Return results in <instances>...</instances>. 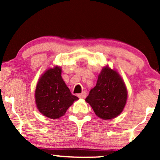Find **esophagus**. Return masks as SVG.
I'll return each mask as SVG.
<instances>
[{"label":"esophagus","mask_w":160,"mask_h":160,"mask_svg":"<svg viewBox=\"0 0 160 160\" xmlns=\"http://www.w3.org/2000/svg\"><path fill=\"white\" fill-rule=\"evenodd\" d=\"M86 95H87V94H86V92L84 91V92H82V93L79 94L78 97L80 98H85L86 97Z\"/></svg>","instance_id":"34e87169"}]
</instances>
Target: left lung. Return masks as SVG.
<instances>
[{
    "label": "left lung",
    "mask_w": 160,
    "mask_h": 160,
    "mask_svg": "<svg viewBox=\"0 0 160 160\" xmlns=\"http://www.w3.org/2000/svg\"><path fill=\"white\" fill-rule=\"evenodd\" d=\"M128 98V91L122 78L106 67L99 74L97 84L90 90L86 101L99 118H114L122 112Z\"/></svg>",
    "instance_id": "left-lung-1"
}]
</instances>
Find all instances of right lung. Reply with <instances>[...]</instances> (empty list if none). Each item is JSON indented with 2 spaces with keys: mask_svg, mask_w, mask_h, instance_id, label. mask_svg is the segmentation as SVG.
<instances>
[{
  "mask_svg": "<svg viewBox=\"0 0 160 160\" xmlns=\"http://www.w3.org/2000/svg\"><path fill=\"white\" fill-rule=\"evenodd\" d=\"M61 68H50L42 74L36 86L35 98L37 108L51 119L62 116L68 107L78 99L71 93L61 76Z\"/></svg>",
  "mask_w": 160,
  "mask_h": 160,
  "instance_id": "obj_1",
  "label": "right lung"
}]
</instances>
